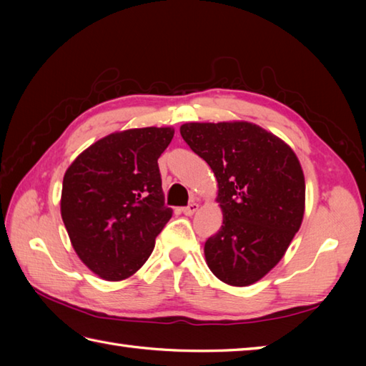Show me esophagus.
Wrapping results in <instances>:
<instances>
[{
	"mask_svg": "<svg viewBox=\"0 0 366 366\" xmlns=\"http://www.w3.org/2000/svg\"><path fill=\"white\" fill-rule=\"evenodd\" d=\"M198 203H190L187 207H182V214L184 215H193V214H195L197 211H198Z\"/></svg>",
	"mask_w": 366,
	"mask_h": 366,
	"instance_id": "esophagus-1",
	"label": "esophagus"
}]
</instances>
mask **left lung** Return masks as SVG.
<instances>
[{
    "instance_id": "obj_1",
    "label": "left lung",
    "mask_w": 366,
    "mask_h": 366,
    "mask_svg": "<svg viewBox=\"0 0 366 366\" xmlns=\"http://www.w3.org/2000/svg\"><path fill=\"white\" fill-rule=\"evenodd\" d=\"M181 135L217 179L223 223L204 244L212 274L250 286L283 258L305 214V177L282 138L253 122H187Z\"/></svg>"
}]
</instances>
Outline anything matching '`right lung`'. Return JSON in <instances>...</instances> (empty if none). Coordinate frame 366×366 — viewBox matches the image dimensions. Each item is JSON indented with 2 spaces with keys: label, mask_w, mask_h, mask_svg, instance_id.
<instances>
[{
  "label": "right lung",
  "mask_w": 366,
  "mask_h": 366,
  "mask_svg": "<svg viewBox=\"0 0 366 366\" xmlns=\"http://www.w3.org/2000/svg\"><path fill=\"white\" fill-rule=\"evenodd\" d=\"M173 127L129 129L100 138L66 169L61 217L75 253L107 282L132 277L173 215L159 157Z\"/></svg>",
  "instance_id": "obj_1"
}]
</instances>
